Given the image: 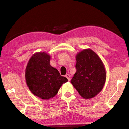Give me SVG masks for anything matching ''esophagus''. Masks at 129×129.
Listing matches in <instances>:
<instances>
[{"instance_id": "esophagus-1", "label": "esophagus", "mask_w": 129, "mask_h": 129, "mask_svg": "<svg viewBox=\"0 0 129 129\" xmlns=\"http://www.w3.org/2000/svg\"><path fill=\"white\" fill-rule=\"evenodd\" d=\"M65 77H66L68 79V81H70V75L69 74H66V75H65Z\"/></svg>"}]
</instances>
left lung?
I'll return each mask as SVG.
<instances>
[{"label": "left lung", "mask_w": 129, "mask_h": 129, "mask_svg": "<svg viewBox=\"0 0 129 129\" xmlns=\"http://www.w3.org/2000/svg\"><path fill=\"white\" fill-rule=\"evenodd\" d=\"M76 72L71 83L79 94L86 99L95 96L103 89L106 71L98 55L90 49L79 52L76 56Z\"/></svg>", "instance_id": "1"}]
</instances>
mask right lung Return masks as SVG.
I'll return each mask as SVG.
<instances>
[{"instance_id": "obj_1", "label": "right lung", "mask_w": 129, "mask_h": 129, "mask_svg": "<svg viewBox=\"0 0 129 129\" xmlns=\"http://www.w3.org/2000/svg\"><path fill=\"white\" fill-rule=\"evenodd\" d=\"M50 56L45 52L37 53L29 59L25 69V80L29 90L42 99L53 98L62 84L68 81L50 65Z\"/></svg>"}]
</instances>
